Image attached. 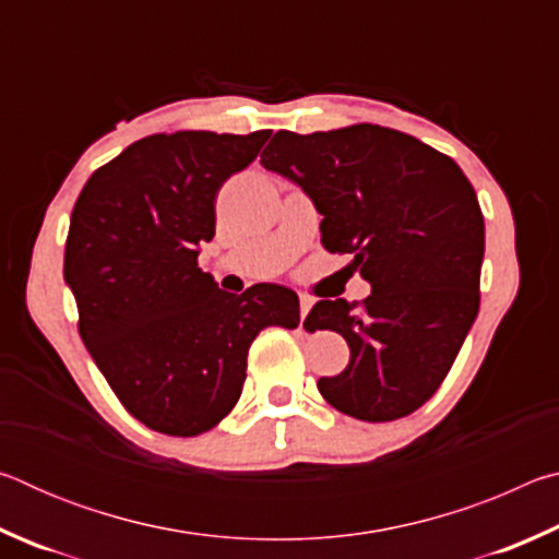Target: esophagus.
<instances>
[{
  "mask_svg": "<svg viewBox=\"0 0 559 559\" xmlns=\"http://www.w3.org/2000/svg\"><path fill=\"white\" fill-rule=\"evenodd\" d=\"M313 302H316V298H310V296H300V316H302V318L308 316V310L313 308Z\"/></svg>",
  "mask_w": 559,
  "mask_h": 559,
  "instance_id": "obj_1",
  "label": "esophagus"
}]
</instances>
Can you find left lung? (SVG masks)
Returning a JSON list of instances; mask_svg holds the SVG:
<instances>
[{
	"label": "left lung",
	"mask_w": 559,
	"mask_h": 559,
	"mask_svg": "<svg viewBox=\"0 0 559 559\" xmlns=\"http://www.w3.org/2000/svg\"><path fill=\"white\" fill-rule=\"evenodd\" d=\"M261 165L302 187L330 253L370 281L362 302L320 300L306 330H335L349 362L318 390L359 421H394L447 380L480 306L484 214L463 169L406 132L357 122L278 130Z\"/></svg>",
	"instance_id": "1"
}]
</instances>
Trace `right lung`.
Segmentation results:
<instances>
[{
    "instance_id": "add662e5",
    "label": "right lung",
    "mask_w": 559,
    "mask_h": 559,
    "mask_svg": "<svg viewBox=\"0 0 559 559\" xmlns=\"http://www.w3.org/2000/svg\"><path fill=\"white\" fill-rule=\"evenodd\" d=\"M271 130L147 135L98 167L75 200L63 278L79 333L120 404L167 437L214 429L241 396L263 328H298V296L259 283L224 293L197 263L216 194Z\"/></svg>"
}]
</instances>
